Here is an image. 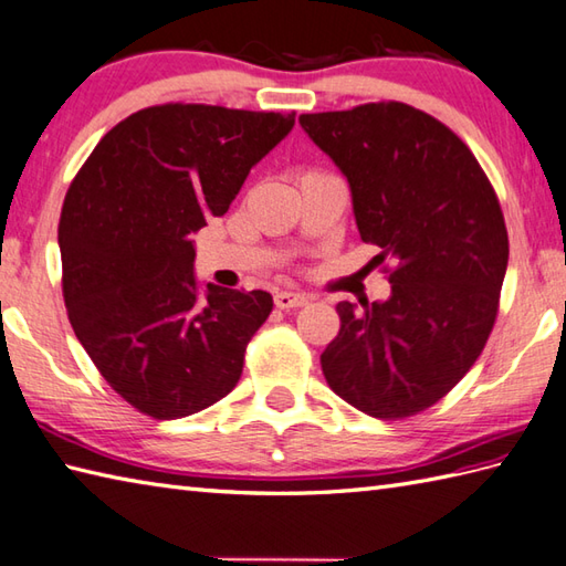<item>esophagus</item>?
<instances>
[{
	"instance_id": "34e87169",
	"label": "esophagus",
	"mask_w": 566,
	"mask_h": 566,
	"mask_svg": "<svg viewBox=\"0 0 566 566\" xmlns=\"http://www.w3.org/2000/svg\"><path fill=\"white\" fill-rule=\"evenodd\" d=\"M273 303L279 310H295V307H305L310 303V297L305 293H291V291H281L275 293Z\"/></svg>"
}]
</instances>
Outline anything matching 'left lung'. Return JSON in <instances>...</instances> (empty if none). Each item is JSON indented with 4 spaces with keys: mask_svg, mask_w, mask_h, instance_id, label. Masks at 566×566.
<instances>
[{
    "mask_svg": "<svg viewBox=\"0 0 566 566\" xmlns=\"http://www.w3.org/2000/svg\"><path fill=\"white\" fill-rule=\"evenodd\" d=\"M344 171L360 240L380 247L392 295L338 303L322 373L375 419H407L446 397L480 358L499 312L509 232L494 186L460 137L399 102L303 113Z\"/></svg>",
    "mask_w": 566,
    "mask_h": 566,
    "instance_id": "1",
    "label": "left lung"
}]
</instances>
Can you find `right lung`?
<instances>
[{
  "instance_id": "1",
  "label": "right lung",
  "mask_w": 566,
  "mask_h": 566,
  "mask_svg": "<svg viewBox=\"0 0 566 566\" xmlns=\"http://www.w3.org/2000/svg\"><path fill=\"white\" fill-rule=\"evenodd\" d=\"M293 125L295 113L149 106L111 128L70 184L57 228L67 317L147 417H191L240 380L273 297L212 283L200 297L193 234Z\"/></svg>"
}]
</instances>
